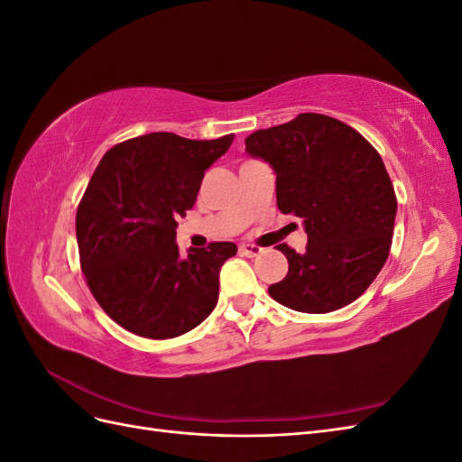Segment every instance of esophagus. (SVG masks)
Wrapping results in <instances>:
<instances>
[{
  "label": "esophagus",
  "instance_id": "34e87169",
  "mask_svg": "<svg viewBox=\"0 0 462 462\" xmlns=\"http://www.w3.org/2000/svg\"><path fill=\"white\" fill-rule=\"evenodd\" d=\"M239 253L243 256H258L262 253V246H256V245H248V243H243L239 246Z\"/></svg>",
  "mask_w": 462,
  "mask_h": 462
}]
</instances>
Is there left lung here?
<instances>
[{"mask_svg":"<svg viewBox=\"0 0 462 462\" xmlns=\"http://www.w3.org/2000/svg\"><path fill=\"white\" fill-rule=\"evenodd\" d=\"M246 152L277 173V208L304 221L302 254L275 246L289 262L273 300L326 314L356 300L389 256L397 197L377 150L346 123L321 114L246 136Z\"/></svg>","mask_w":462,"mask_h":462,"instance_id":"1","label":"left lung"}]
</instances>
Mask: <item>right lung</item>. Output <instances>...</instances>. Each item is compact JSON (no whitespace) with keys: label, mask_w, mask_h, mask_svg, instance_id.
<instances>
[{"label":"right lung","mask_w":462,"mask_h":462,"mask_svg":"<svg viewBox=\"0 0 462 462\" xmlns=\"http://www.w3.org/2000/svg\"><path fill=\"white\" fill-rule=\"evenodd\" d=\"M233 134L190 141L150 133L109 148L77 208V243L87 285L102 310L127 331L171 339L216 309L219 270L233 243L179 254L177 219L194 206L204 171Z\"/></svg>","instance_id":"obj_1"}]
</instances>
